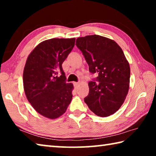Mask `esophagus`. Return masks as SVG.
<instances>
[{
	"mask_svg": "<svg viewBox=\"0 0 156 156\" xmlns=\"http://www.w3.org/2000/svg\"><path fill=\"white\" fill-rule=\"evenodd\" d=\"M73 84H74L76 88H78L79 87V83H73Z\"/></svg>",
	"mask_w": 156,
	"mask_h": 156,
	"instance_id": "1",
	"label": "esophagus"
}]
</instances>
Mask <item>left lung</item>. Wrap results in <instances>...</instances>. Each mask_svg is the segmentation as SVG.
<instances>
[{
  "instance_id": "8db88e82",
  "label": "left lung",
  "mask_w": 156,
  "mask_h": 156,
  "mask_svg": "<svg viewBox=\"0 0 156 156\" xmlns=\"http://www.w3.org/2000/svg\"><path fill=\"white\" fill-rule=\"evenodd\" d=\"M76 43L89 72L98 73L99 84L89 82L84 102L96 115L113 114L122 106L129 88L130 67L122 49L113 40L98 35L79 37Z\"/></svg>"
}]
</instances>
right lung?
<instances>
[{"label":"right lung","mask_w":156,"mask_h":156,"mask_svg":"<svg viewBox=\"0 0 156 156\" xmlns=\"http://www.w3.org/2000/svg\"><path fill=\"white\" fill-rule=\"evenodd\" d=\"M75 38H51L39 43L29 55L23 71L26 97L37 112L56 119L72 100V83H67L62 62L72 51ZM61 73L60 77L57 73Z\"/></svg>","instance_id":"add662e5"}]
</instances>
